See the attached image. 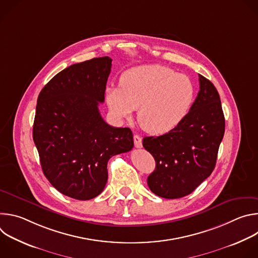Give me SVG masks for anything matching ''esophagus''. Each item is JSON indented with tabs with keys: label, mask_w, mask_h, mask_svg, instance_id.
Segmentation results:
<instances>
[{
	"label": "esophagus",
	"mask_w": 258,
	"mask_h": 258,
	"mask_svg": "<svg viewBox=\"0 0 258 258\" xmlns=\"http://www.w3.org/2000/svg\"><path fill=\"white\" fill-rule=\"evenodd\" d=\"M134 144H135V147L136 148H142V138L138 135H135L134 136Z\"/></svg>",
	"instance_id": "esophagus-1"
}]
</instances>
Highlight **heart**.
Listing matches in <instances>:
<instances>
[{
  "mask_svg": "<svg viewBox=\"0 0 258 258\" xmlns=\"http://www.w3.org/2000/svg\"><path fill=\"white\" fill-rule=\"evenodd\" d=\"M107 105L117 118H130L138 110V121L151 135H162L186 117L195 98L190 78L159 65H143L124 71L119 87H108Z\"/></svg>",
  "mask_w": 258,
  "mask_h": 258,
  "instance_id": "1",
  "label": "heart"
}]
</instances>
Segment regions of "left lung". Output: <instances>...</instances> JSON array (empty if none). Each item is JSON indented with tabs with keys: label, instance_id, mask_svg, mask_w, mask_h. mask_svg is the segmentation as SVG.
Wrapping results in <instances>:
<instances>
[{
	"label": "left lung",
	"instance_id": "8db88e82",
	"mask_svg": "<svg viewBox=\"0 0 258 258\" xmlns=\"http://www.w3.org/2000/svg\"><path fill=\"white\" fill-rule=\"evenodd\" d=\"M200 90L190 111L173 130L143 139L144 148L155 159L147 178L159 197L176 199L191 194L214 169L225 134V116L218 92L199 75Z\"/></svg>",
	"mask_w": 258,
	"mask_h": 258
}]
</instances>
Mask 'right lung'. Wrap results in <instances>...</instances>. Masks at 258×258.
I'll list each match as a JSON object with an SVG mask.
<instances>
[{
  "mask_svg": "<svg viewBox=\"0 0 258 258\" xmlns=\"http://www.w3.org/2000/svg\"><path fill=\"white\" fill-rule=\"evenodd\" d=\"M111 62L106 56L70 65L38 97L32 138L43 172L73 199L97 197L107 182L108 160L134 147L131 128L109 125L99 112Z\"/></svg>",
  "mask_w": 258,
  "mask_h": 258,
  "instance_id": "right-lung-1",
  "label": "right lung"
}]
</instances>
